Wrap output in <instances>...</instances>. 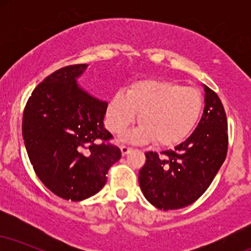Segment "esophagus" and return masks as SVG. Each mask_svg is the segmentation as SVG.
<instances>
[{
	"mask_svg": "<svg viewBox=\"0 0 251 251\" xmlns=\"http://www.w3.org/2000/svg\"><path fill=\"white\" fill-rule=\"evenodd\" d=\"M120 150H122V154H123V155L128 154L129 152L132 151V149H131V148H128V146H125V145H122V146H120Z\"/></svg>",
	"mask_w": 251,
	"mask_h": 251,
	"instance_id": "34e87169",
	"label": "esophagus"
}]
</instances>
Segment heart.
Here are the masks:
<instances>
[{"label": "heart", "instance_id": "obj_1", "mask_svg": "<svg viewBox=\"0 0 251 251\" xmlns=\"http://www.w3.org/2000/svg\"><path fill=\"white\" fill-rule=\"evenodd\" d=\"M203 100L195 88L160 79H144L119 91L107 107L109 131L119 134L139 118L143 124L124 135L131 143L172 146L183 142L200 119Z\"/></svg>", "mask_w": 251, "mask_h": 251}]
</instances>
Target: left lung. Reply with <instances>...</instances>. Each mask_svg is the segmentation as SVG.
<instances>
[{"mask_svg":"<svg viewBox=\"0 0 251 251\" xmlns=\"http://www.w3.org/2000/svg\"><path fill=\"white\" fill-rule=\"evenodd\" d=\"M203 87L205 106L192 134L174 150L145 153L139 185L146 200L160 210L185 208L197 201L226 160V111L217 94L208 86Z\"/></svg>","mask_w":251,"mask_h":251,"instance_id":"1","label":"left lung"}]
</instances>
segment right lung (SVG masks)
<instances>
[{"label":"right lung","mask_w":251,"mask_h":251,"mask_svg":"<svg viewBox=\"0 0 251 251\" xmlns=\"http://www.w3.org/2000/svg\"><path fill=\"white\" fill-rule=\"evenodd\" d=\"M88 65L60 68L36 86L22 119V135L34 171L53 194L79 201L96 195L108 169L122 157L103 127L107 102L77 85Z\"/></svg>","instance_id":"right-lung-1"}]
</instances>
